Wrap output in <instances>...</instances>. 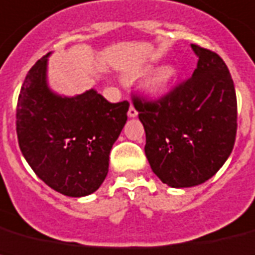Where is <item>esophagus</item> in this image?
<instances>
[{"label":"esophagus","instance_id":"esophagus-1","mask_svg":"<svg viewBox=\"0 0 255 255\" xmlns=\"http://www.w3.org/2000/svg\"><path fill=\"white\" fill-rule=\"evenodd\" d=\"M128 116H129L130 118H134V117H137V116H138V112H137V109H135V108H134L133 105H130V108H129V112H128Z\"/></svg>","mask_w":255,"mask_h":255}]
</instances>
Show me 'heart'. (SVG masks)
Segmentation results:
<instances>
[{"label": "heart", "instance_id": "obj_1", "mask_svg": "<svg viewBox=\"0 0 255 255\" xmlns=\"http://www.w3.org/2000/svg\"><path fill=\"white\" fill-rule=\"evenodd\" d=\"M150 70H146L144 73ZM179 77V70L175 66H163L152 73L147 83L148 93L154 99H163L174 89Z\"/></svg>", "mask_w": 255, "mask_h": 255}]
</instances>
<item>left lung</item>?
<instances>
[{
    "label": "left lung",
    "mask_w": 255,
    "mask_h": 255,
    "mask_svg": "<svg viewBox=\"0 0 255 255\" xmlns=\"http://www.w3.org/2000/svg\"><path fill=\"white\" fill-rule=\"evenodd\" d=\"M191 48L199 58L191 79L159 101L134 99L146 133V158L172 188L211 179L231 155L237 131V99L227 64L216 52Z\"/></svg>",
    "instance_id": "1"
}]
</instances>
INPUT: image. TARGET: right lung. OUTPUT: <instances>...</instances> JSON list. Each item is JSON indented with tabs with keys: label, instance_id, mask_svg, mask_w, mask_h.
<instances>
[{
	"label": "right lung",
	"instance_id": "obj_1",
	"mask_svg": "<svg viewBox=\"0 0 255 255\" xmlns=\"http://www.w3.org/2000/svg\"><path fill=\"white\" fill-rule=\"evenodd\" d=\"M50 55L32 66L22 85L18 142L26 162L48 187L70 197L88 196L107 178L129 103L111 104L95 88L75 96L54 92L47 80Z\"/></svg>",
	"mask_w": 255,
	"mask_h": 255
}]
</instances>
